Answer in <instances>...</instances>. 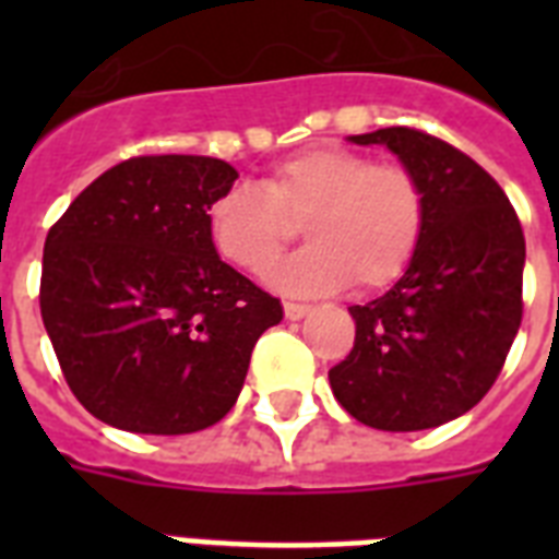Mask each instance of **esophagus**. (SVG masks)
Here are the masks:
<instances>
[{
	"label": "esophagus",
	"mask_w": 559,
	"mask_h": 559,
	"mask_svg": "<svg viewBox=\"0 0 559 559\" xmlns=\"http://www.w3.org/2000/svg\"><path fill=\"white\" fill-rule=\"evenodd\" d=\"M307 313H310V307L307 305H293V301L284 305V316H287L289 322H298V319H305Z\"/></svg>",
	"instance_id": "obj_1"
}]
</instances>
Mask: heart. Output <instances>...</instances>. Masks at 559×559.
<instances>
[{"label":"heart","mask_w":559,"mask_h":559,"mask_svg":"<svg viewBox=\"0 0 559 559\" xmlns=\"http://www.w3.org/2000/svg\"><path fill=\"white\" fill-rule=\"evenodd\" d=\"M305 223V252L270 284L313 298L348 287L382 289L408 270L424 235V191L400 165H373L348 147H310L278 162L261 186H235L209 205V240L237 270L263 275Z\"/></svg>","instance_id":"b5f03b06"}]
</instances>
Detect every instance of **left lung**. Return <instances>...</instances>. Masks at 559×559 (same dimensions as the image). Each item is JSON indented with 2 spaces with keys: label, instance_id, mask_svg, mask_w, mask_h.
Here are the masks:
<instances>
[{
  "label": "left lung",
  "instance_id": "left-lung-1",
  "mask_svg": "<svg viewBox=\"0 0 559 559\" xmlns=\"http://www.w3.org/2000/svg\"><path fill=\"white\" fill-rule=\"evenodd\" d=\"M348 142L389 147L417 179L424 235L385 296L348 307L357 340L331 389L382 432L450 424L490 391L520 331V217L481 165L435 135L385 127Z\"/></svg>",
  "mask_w": 559,
  "mask_h": 559
}]
</instances>
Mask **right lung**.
<instances>
[{
    "label": "right lung",
    "mask_w": 559,
    "mask_h": 559,
    "mask_svg": "<svg viewBox=\"0 0 559 559\" xmlns=\"http://www.w3.org/2000/svg\"><path fill=\"white\" fill-rule=\"evenodd\" d=\"M237 170L211 156H139L100 174L46 237L39 313L83 408L139 435L228 415L278 298L219 261L209 205Z\"/></svg>",
    "instance_id": "obj_1"
}]
</instances>
